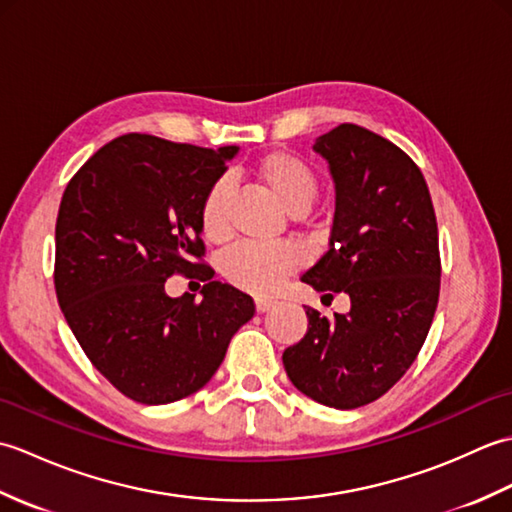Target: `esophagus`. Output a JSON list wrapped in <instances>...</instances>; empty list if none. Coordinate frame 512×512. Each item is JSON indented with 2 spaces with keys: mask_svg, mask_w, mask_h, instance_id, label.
Instances as JSON below:
<instances>
[{
  "mask_svg": "<svg viewBox=\"0 0 512 512\" xmlns=\"http://www.w3.org/2000/svg\"><path fill=\"white\" fill-rule=\"evenodd\" d=\"M275 306V301L273 299H255V310L262 314V312H268L270 308Z\"/></svg>",
  "mask_w": 512,
  "mask_h": 512,
  "instance_id": "esophagus-1",
  "label": "esophagus"
}]
</instances>
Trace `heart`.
I'll return each instance as SVG.
<instances>
[{
  "label": "heart",
  "mask_w": 512,
  "mask_h": 512,
  "mask_svg": "<svg viewBox=\"0 0 512 512\" xmlns=\"http://www.w3.org/2000/svg\"><path fill=\"white\" fill-rule=\"evenodd\" d=\"M255 173L266 191L290 215H303L317 200L319 180L306 160L290 151H273L257 162ZM231 184L220 178L211 184L200 204V228L204 237L222 239L226 235V200ZM299 266V255L288 246L242 244L222 257V275L235 288L257 297H268L284 284Z\"/></svg>",
  "instance_id": "1"
}]
</instances>
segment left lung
I'll list each match as a JSON object with an SVG mask.
<instances>
[{
	"label": "left lung",
	"instance_id": "obj_1",
	"mask_svg": "<svg viewBox=\"0 0 512 512\" xmlns=\"http://www.w3.org/2000/svg\"><path fill=\"white\" fill-rule=\"evenodd\" d=\"M334 182L330 246L301 277L345 292L350 312L306 308L308 332L284 352L301 394L334 409L369 405L394 387L427 339L440 295L438 222L422 171L405 151L343 123L314 140Z\"/></svg>",
	"mask_w": 512,
	"mask_h": 512
}]
</instances>
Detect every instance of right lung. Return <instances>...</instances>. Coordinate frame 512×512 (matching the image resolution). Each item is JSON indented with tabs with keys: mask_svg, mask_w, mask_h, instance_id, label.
<instances>
[{
	"mask_svg": "<svg viewBox=\"0 0 512 512\" xmlns=\"http://www.w3.org/2000/svg\"><path fill=\"white\" fill-rule=\"evenodd\" d=\"M237 151L125 134L65 187L54 231L59 306L92 365L143 405L202 389L255 314L253 299L222 281H207L202 302L164 290L173 272L209 277L195 262L200 204Z\"/></svg>",
	"mask_w": 512,
	"mask_h": 512,
	"instance_id": "right-lung-1",
	"label": "right lung"
}]
</instances>
